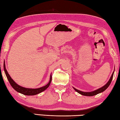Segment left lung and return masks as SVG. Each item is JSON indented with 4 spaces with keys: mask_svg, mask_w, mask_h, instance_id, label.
<instances>
[{
    "mask_svg": "<svg viewBox=\"0 0 120 120\" xmlns=\"http://www.w3.org/2000/svg\"><path fill=\"white\" fill-rule=\"evenodd\" d=\"M114 70H115V69L114 70V71L113 72L110 78H109V80L108 81V82H107L106 84L104 85V86H103V87H101V88L96 89V90L92 91V92H82V91L78 90V89H77L75 88H74V87H73V88L75 89V91H76L77 93H78L79 94H80L82 95H84V96H94V95H96L97 94H99V93H102V92H104V91L106 90V89L107 88H108L109 86V85L111 84V82L112 80V79H113V77L114 72Z\"/></svg>",
    "mask_w": 120,
    "mask_h": 120,
    "instance_id": "obj_1",
    "label": "left lung"
}]
</instances>
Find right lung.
<instances>
[{"mask_svg":"<svg viewBox=\"0 0 120 120\" xmlns=\"http://www.w3.org/2000/svg\"><path fill=\"white\" fill-rule=\"evenodd\" d=\"M4 71L5 72L6 76L7 78V79L8 80L10 84L11 85L12 87H13V88L15 89L16 91H17V92H19L23 95H28V96L35 95L36 94H40V93H41V92H43V91H44L45 89H47L49 87V86H50L51 82V80H52V75L51 74L49 82L45 85V86L40 87V88H25V87H23L22 86H19V85H18L17 83H16L15 82H14V80L11 78V77L10 76V75L7 72L6 68L5 61H4Z\"/></svg>","mask_w":120,"mask_h":120,"instance_id":"add662e5","label":"right lung"}]
</instances>
